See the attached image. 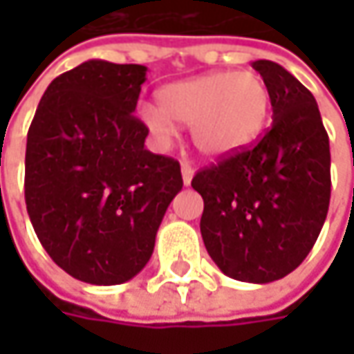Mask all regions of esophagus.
<instances>
[{
    "label": "esophagus",
    "mask_w": 354,
    "mask_h": 354,
    "mask_svg": "<svg viewBox=\"0 0 354 354\" xmlns=\"http://www.w3.org/2000/svg\"><path fill=\"white\" fill-rule=\"evenodd\" d=\"M181 175H183V183L191 185L195 171H193V167H191V165H183V167H181Z\"/></svg>",
    "instance_id": "esophagus-1"
}]
</instances>
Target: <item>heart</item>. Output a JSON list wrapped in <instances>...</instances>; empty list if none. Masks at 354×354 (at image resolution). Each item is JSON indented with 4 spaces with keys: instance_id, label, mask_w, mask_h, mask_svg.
Segmentation results:
<instances>
[{
    "instance_id": "obj_1",
    "label": "heart",
    "mask_w": 354,
    "mask_h": 354,
    "mask_svg": "<svg viewBox=\"0 0 354 354\" xmlns=\"http://www.w3.org/2000/svg\"><path fill=\"white\" fill-rule=\"evenodd\" d=\"M272 116V90L254 71H212L157 90L156 104L138 106V118L157 145L175 138V122L191 126L203 156L230 157L250 147Z\"/></svg>"
}]
</instances>
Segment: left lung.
Instances as JSON below:
<instances>
[{"label": "left lung", "mask_w": 354, "mask_h": 354, "mask_svg": "<svg viewBox=\"0 0 354 354\" xmlns=\"http://www.w3.org/2000/svg\"><path fill=\"white\" fill-rule=\"evenodd\" d=\"M272 90V128L256 145L201 169V234L228 278L270 283L306 260L329 211L331 153L313 94L283 66L254 61Z\"/></svg>", "instance_id": "left-lung-1"}]
</instances>
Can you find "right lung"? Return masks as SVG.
<instances>
[{
    "label": "right lung",
    "instance_id": "add662e5",
    "mask_svg": "<svg viewBox=\"0 0 354 354\" xmlns=\"http://www.w3.org/2000/svg\"><path fill=\"white\" fill-rule=\"evenodd\" d=\"M142 64L82 62L57 76L27 133L25 203L43 248L73 278L116 286L140 274L183 187L179 161L143 147L133 116Z\"/></svg>",
    "mask_w": 354,
    "mask_h": 354
}]
</instances>
